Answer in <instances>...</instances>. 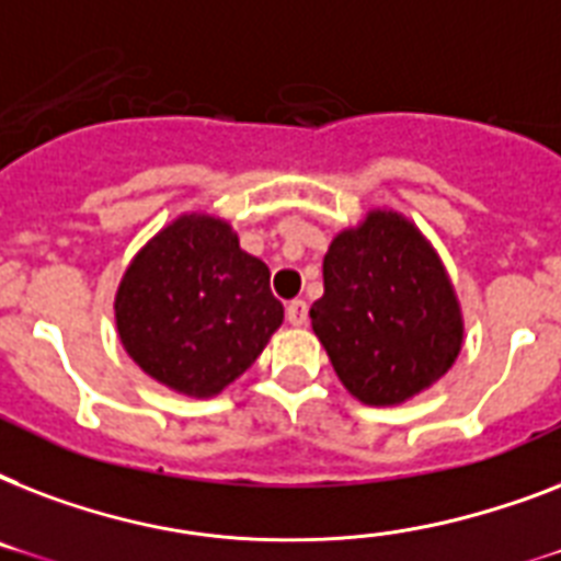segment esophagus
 Masks as SVG:
<instances>
[{
	"mask_svg": "<svg viewBox=\"0 0 561 561\" xmlns=\"http://www.w3.org/2000/svg\"><path fill=\"white\" fill-rule=\"evenodd\" d=\"M285 314H288L290 325H306L308 323V302L306 299H290L285 306Z\"/></svg>",
	"mask_w": 561,
	"mask_h": 561,
	"instance_id": "1",
	"label": "esophagus"
}]
</instances>
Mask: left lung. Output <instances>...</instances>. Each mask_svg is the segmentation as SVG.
Instances as JSON below:
<instances>
[{"mask_svg":"<svg viewBox=\"0 0 561 561\" xmlns=\"http://www.w3.org/2000/svg\"><path fill=\"white\" fill-rule=\"evenodd\" d=\"M311 325L343 387L364 404H401L460 355L462 320L443 262L410 220L369 211L323 259Z\"/></svg>","mask_w":561,"mask_h":561,"instance_id":"1","label":"left lung"}]
</instances>
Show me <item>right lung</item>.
<instances>
[{"label":"right lung","instance_id":"1","mask_svg":"<svg viewBox=\"0 0 561 561\" xmlns=\"http://www.w3.org/2000/svg\"><path fill=\"white\" fill-rule=\"evenodd\" d=\"M282 317L267 264L209 215H183L157 232L116 294L127 355L151 378L197 399L250 369Z\"/></svg>","mask_w":561,"mask_h":561}]
</instances>
